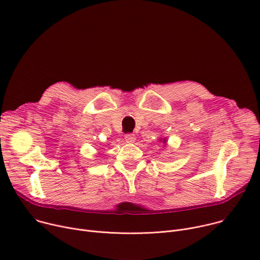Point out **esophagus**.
I'll list each match as a JSON object with an SVG mask.
<instances>
[{
  "label": "esophagus",
  "instance_id": "1",
  "mask_svg": "<svg viewBox=\"0 0 260 260\" xmlns=\"http://www.w3.org/2000/svg\"><path fill=\"white\" fill-rule=\"evenodd\" d=\"M124 138H125V141L127 143H134L136 141V137H135L134 134H126Z\"/></svg>",
  "mask_w": 260,
  "mask_h": 260
}]
</instances>
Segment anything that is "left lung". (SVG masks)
Instances as JSON below:
<instances>
[{
	"instance_id": "8db88e82",
	"label": "left lung",
	"mask_w": 260,
	"mask_h": 260,
	"mask_svg": "<svg viewBox=\"0 0 260 260\" xmlns=\"http://www.w3.org/2000/svg\"><path fill=\"white\" fill-rule=\"evenodd\" d=\"M159 141H162L163 144H167V138H159Z\"/></svg>"
}]
</instances>
